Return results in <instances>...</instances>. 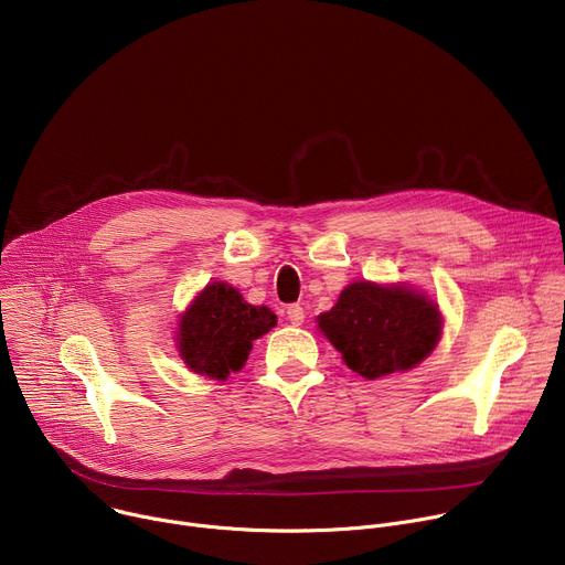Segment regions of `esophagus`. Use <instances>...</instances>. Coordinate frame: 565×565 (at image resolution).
I'll return each mask as SVG.
<instances>
[{"label": "esophagus", "instance_id": "esophagus-1", "mask_svg": "<svg viewBox=\"0 0 565 565\" xmlns=\"http://www.w3.org/2000/svg\"><path fill=\"white\" fill-rule=\"evenodd\" d=\"M287 318H289V322L291 324H302L305 322V309L300 307V305H289L287 307Z\"/></svg>", "mask_w": 565, "mask_h": 565}]
</instances>
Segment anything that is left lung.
Instances as JSON below:
<instances>
[{
	"label": "left lung",
	"instance_id": "8db88e82",
	"mask_svg": "<svg viewBox=\"0 0 565 565\" xmlns=\"http://www.w3.org/2000/svg\"><path fill=\"white\" fill-rule=\"evenodd\" d=\"M316 322L348 367L367 381L416 367L443 331L438 302L407 282L354 280Z\"/></svg>",
	"mask_w": 565,
	"mask_h": 565
}]
</instances>
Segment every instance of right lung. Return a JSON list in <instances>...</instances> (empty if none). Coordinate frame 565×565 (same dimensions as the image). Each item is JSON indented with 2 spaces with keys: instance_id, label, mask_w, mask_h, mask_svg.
Instances as JSON below:
<instances>
[{
  "instance_id": "obj_1",
  "label": "right lung",
  "mask_w": 565,
  "mask_h": 565,
  "mask_svg": "<svg viewBox=\"0 0 565 565\" xmlns=\"http://www.w3.org/2000/svg\"><path fill=\"white\" fill-rule=\"evenodd\" d=\"M276 322L269 307L249 305L236 287L215 280L180 313L175 348L193 374L227 381L232 372L245 367L256 338Z\"/></svg>"
}]
</instances>
